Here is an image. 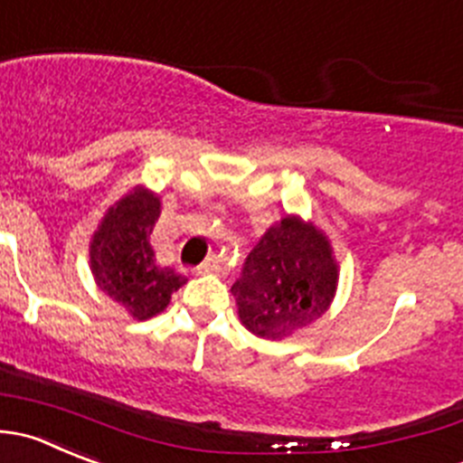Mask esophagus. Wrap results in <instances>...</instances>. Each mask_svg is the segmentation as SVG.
<instances>
[{"mask_svg": "<svg viewBox=\"0 0 463 463\" xmlns=\"http://www.w3.org/2000/svg\"><path fill=\"white\" fill-rule=\"evenodd\" d=\"M219 269H222V260L217 258V255H213V258H208L205 260L203 264H199V267H196V273H217Z\"/></svg>", "mask_w": 463, "mask_h": 463, "instance_id": "34e87169", "label": "esophagus"}]
</instances>
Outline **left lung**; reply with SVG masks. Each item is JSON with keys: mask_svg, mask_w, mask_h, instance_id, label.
I'll return each instance as SVG.
<instances>
[{"mask_svg": "<svg viewBox=\"0 0 463 463\" xmlns=\"http://www.w3.org/2000/svg\"><path fill=\"white\" fill-rule=\"evenodd\" d=\"M335 289L336 264L323 232L285 217L250 250L231 291L253 335L280 339L317 321Z\"/></svg>", "mask_w": 463, "mask_h": 463, "instance_id": "obj_1", "label": "left lung"}]
</instances>
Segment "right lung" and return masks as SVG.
<instances>
[{
  "label": "right lung",
  "instance_id": "obj_1",
  "mask_svg": "<svg viewBox=\"0 0 463 463\" xmlns=\"http://www.w3.org/2000/svg\"><path fill=\"white\" fill-rule=\"evenodd\" d=\"M160 214V199L137 187L108 210L90 244V264L97 285L136 318L154 317L187 278L156 262L151 232Z\"/></svg>",
  "mask_w": 463,
  "mask_h": 463
}]
</instances>
